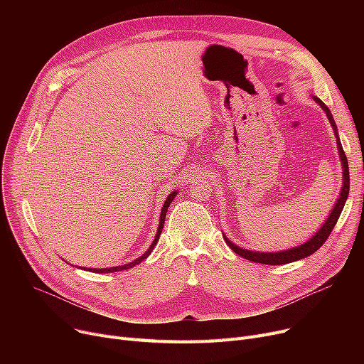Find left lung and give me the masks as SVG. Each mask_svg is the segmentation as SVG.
<instances>
[{"mask_svg":"<svg viewBox=\"0 0 364 364\" xmlns=\"http://www.w3.org/2000/svg\"><path fill=\"white\" fill-rule=\"evenodd\" d=\"M320 106L321 109L326 112L328 114V119L335 131V136H336V143H338V151H339V158H341V162H342V171H343V184H342V188H341V193H339V198L332 209V213L329 214L328 220L324 221V224L321 225L320 230L305 243L296 246V247H291V250H286V251H280V252H255V251H247V250H243V247H239L236 246L235 243H232L230 240H228L225 236H224V240L227 242V245L232 247V251L236 252L237 255L243 257L245 259H250V261H254V262H259V264H269V265H280V264H289V262H294V261H298V259H302L305 257H310L311 254H314L318 247L328 240L329 235L332 233L333 227L336 225V221L342 213L343 209V205H346L347 202V198H348V193H350V171H348V161H347V156H346V151H343L342 149V144L339 141V136H338V129H336V124L333 121V117L332 113L329 110V107L324 105L320 99L317 97H313Z\"/></svg>","mask_w":364,"mask_h":364,"instance_id":"1","label":"left lung"}]
</instances>
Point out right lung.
Returning <instances> with one entry per match:
<instances>
[{"label": "right lung", "instance_id": "1", "mask_svg": "<svg viewBox=\"0 0 364 364\" xmlns=\"http://www.w3.org/2000/svg\"><path fill=\"white\" fill-rule=\"evenodd\" d=\"M178 192H172L168 198H166V200H165V203H164V208H162V211H161V218H159V227H158V232H156V236H155V240L151 242V245H150V247L149 250L141 255V257H139L137 259H134V261H131V262H128V264H125V265H118V267H109V269H84V270H88V272H92V273H113V272H122V270H128V269H132V267H136V265H139L141 261H144L149 255H150V252L153 251V247L156 246V243H158V240H159V236H161V233H162V228H164V223H165V217H166V211H168V206L171 205V202L174 200V198H176V195H177Z\"/></svg>", "mask_w": 364, "mask_h": 364}]
</instances>
